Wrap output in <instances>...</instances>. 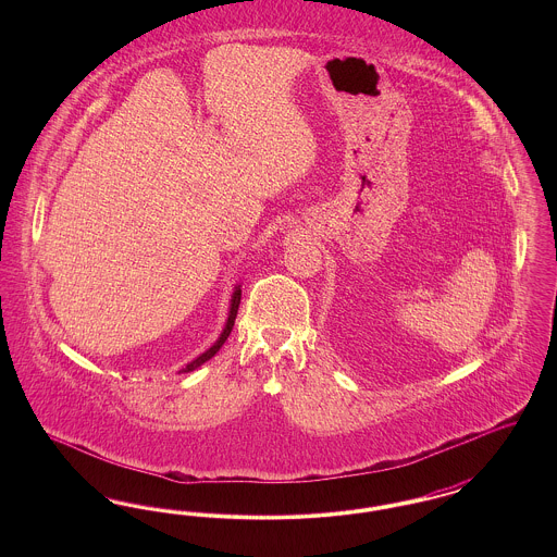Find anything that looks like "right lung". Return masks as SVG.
<instances>
[{
	"label": "right lung",
	"mask_w": 557,
	"mask_h": 557,
	"mask_svg": "<svg viewBox=\"0 0 557 557\" xmlns=\"http://www.w3.org/2000/svg\"><path fill=\"white\" fill-rule=\"evenodd\" d=\"M239 298H242V290L239 288H236V292H234V296H232V309H230V318H227V325H225V330H223V334L219 336V341L214 343V345L207 350V352H202L198 359H194L191 363H187L186 368L182 371H194L196 368H200L205 361H209L211 357H214L216 355V350L223 346V343L227 341V336L232 334V327H234V323H236V318H238V307H239Z\"/></svg>",
	"instance_id": "obj_1"
}]
</instances>
